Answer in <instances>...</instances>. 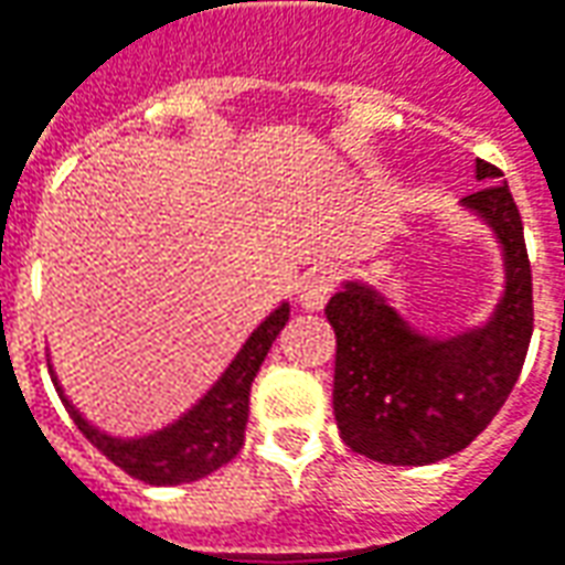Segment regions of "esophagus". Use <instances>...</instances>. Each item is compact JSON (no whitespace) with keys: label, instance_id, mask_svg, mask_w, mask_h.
Returning a JSON list of instances; mask_svg holds the SVG:
<instances>
[{"label":"esophagus","instance_id":"34e87169","mask_svg":"<svg viewBox=\"0 0 565 565\" xmlns=\"http://www.w3.org/2000/svg\"><path fill=\"white\" fill-rule=\"evenodd\" d=\"M331 294H333L331 275L315 271V275H309L306 281L299 284V306H302V309H309V312H318V309H324V302L331 299Z\"/></svg>","mask_w":565,"mask_h":565}]
</instances>
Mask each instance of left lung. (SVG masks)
Listing matches in <instances>:
<instances>
[{
    "label": "left lung",
    "instance_id": "1",
    "mask_svg": "<svg viewBox=\"0 0 565 565\" xmlns=\"http://www.w3.org/2000/svg\"><path fill=\"white\" fill-rule=\"evenodd\" d=\"M504 172L476 160L486 185L463 206L504 250V297L473 331L427 337L408 328L374 287L347 281L328 302L337 333L333 414L343 443L364 458L424 467L473 443L508 402L532 340V268L523 218Z\"/></svg>",
    "mask_w": 565,
    "mask_h": 565
}]
</instances>
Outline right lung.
<instances>
[{
    "instance_id": "obj_1",
    "label": "right lung",
    "mask_w": 565,
    "mask_h": 565,
    "mask_svg": "<svg viewBox=\"0 0 565 565\" xmlns=\"http://www.w3.org/2000/svg\"><path fill=\"white\" fill-rule=\"evenodd\" d=\"M290 318V306L281 302L266 321L250 333V340L234 355V362L225 367V374L213 383V390L203 395L201 402L182 414L175 424L157 429L141 439H117L95 429L67 402L61 390V402L67 405L73 424L89 439L107 460H114L120 470L136 476L148 486H182L194 482L203 476L216 473L228 460L241 451L244 445V429H247V414H250V386L256 371L266 362L268 349L275 337L284 331Z\"/></svg>"
}]
</instances>
